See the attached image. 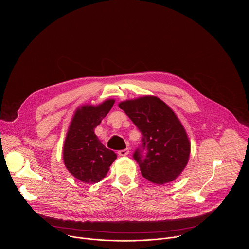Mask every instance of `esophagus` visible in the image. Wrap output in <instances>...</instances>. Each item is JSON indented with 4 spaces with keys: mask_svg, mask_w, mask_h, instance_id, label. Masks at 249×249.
I'll return each instance as SVG.
<instances>
[{
    "mask_svg": "<svg viewBox=\"0 0 249 249\" xmlns=\"http://www.w3.org/2000/svg\"><path fill=\"white\" fill-rule=\"evenodd\" d=\"M128 153H129V149L128 148H124V149H122V150L118 151V154L120 156H126Z\"/></svg>",
    "mask_w": 249,
    "mask_h": 249,
    "instance_id": "1",
    "label": "esophagus"
}]
</instances>
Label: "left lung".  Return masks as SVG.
Returning a JSON list of instances; mask_svg holds the SVG:
<instances>
[{
    "instance_id": "obj_1",
    "label": "left lung",
    "mask_w": 249,
    "mask_h": 249,
    "mask_svg": "<svg viewBox=\"0 0 249 249\" xmlns=\"http://www.w3.org/2000/svg\"><path fill=\"white\" fill-rule=\"evenodd\" d=\"M142 133L133 153L146 180L162 185L185 169L191 150L187 133L175 112L157 97L144 96L119 104Z\"/></svg>"
}]
</instances>
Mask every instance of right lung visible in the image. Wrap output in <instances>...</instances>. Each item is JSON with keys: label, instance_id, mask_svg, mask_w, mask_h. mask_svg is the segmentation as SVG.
Returning a JSON list of instances; mask_svg holds the SVG:
<instances>
[{"label": "right lung", "instance_id": "add662e5", "mask_svg": "<svg viewBox=\"0 0 249 249\" xmlns=\"http://www.w3.org/2000/svg\"><path fill=\"white\" fill-rule=\"evenodd\" d=\"M114 103V100H107L97 107L83 106L76 109L71 120L64 142L63 160L73 178L83 183L93 184L106 178L117 158L94 132Z\"/></svg>", "mask_w": 249, "mask_h": 249}]
</instances>
